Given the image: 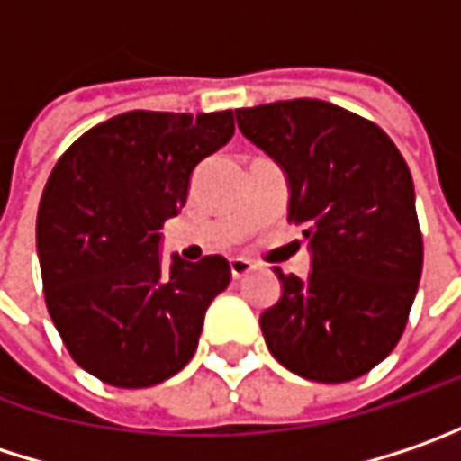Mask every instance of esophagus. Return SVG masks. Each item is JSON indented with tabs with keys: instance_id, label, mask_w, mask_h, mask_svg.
Here are the masks:
<instances>
[{
	"instance_id": "esophagus-1",
	"label": "esophagus",
	"mask_w": 461,
	"mask_h": 461,
	"mask_svg": "<svg viewBox=\"0 0 461 461\" xmlns=\"http://www.w3.org/2000/svg\"><path fill=\"white\" fill-rule=\"evenodd\" d=\"M230 268H231V276H234V279H245V276H248V274H250L256 266H253L248 258H231Z\"/></svg>"
}]
</instances>
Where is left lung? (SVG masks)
I'll return each instance as SVG.
<instances>
[{
  "label": "left lung",
  "mask_w": 461,
  "mask_h": 461,
  "mask_svg": "<svg viewBox=\"0 0 461 461\" xmlns=\"http://www.w3.org/2000/svg\"><path fill=\"white\" fill-rule=\"evenodd\" d=\"M242 135L282 164L289 221L311 240L308 279L279 274L260 315L271 355L318 384L366 375L404 334L422 274L415 185L392 138L318 98L237 109Z\"/></svg>",
  "instance_id": "1"
}]
</instances>
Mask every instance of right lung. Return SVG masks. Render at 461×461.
Masks as SVG:
<instances>
[{"label":"right lung","instance_id":"obj_1","mask_svg":"<svg viewBox=\"0 0 461 461\" xmlns=\"http://www.w3.org/2000/svg\"><path fill=\"white\" fill-rule=\"evenodd\" d=\"M231 135V109H138L91 127L51 169L36 219L43 297L69 357L98 381L146 389L195 355L230 260L175 256L164 268L158 230L187 201L193 169Z\"/></svg>","mask_w":461,"mask_h":461}]
</instances>
